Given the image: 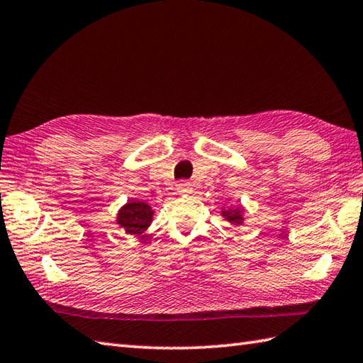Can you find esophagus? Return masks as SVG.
Masks as SVG:
<instances>
[{
    "label": "esophagus",
    "mask_w": 363,
    "mask_h": 363,
    "mask_svg": "<svg viewBox=\"0 0 363 363\" xmlns=\"http://www.w3.org/2000/svg\"><path fill=\"white\" fill-rule=\"evenodd\" d=\"M176 190H177V194H181V195H189V194H191V184L190 182H187V181H181V182H177L176 184Z\"/></svg>",
    "instance_id": "esophagus-1"
}]
</instances>
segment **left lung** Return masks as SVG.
Segmentation results:
<instances>
[{
  "instance_id": "8db88e82",
  "label": "left lung",
  "mask_w": 363,
  "mask_h": 363,
  "mask_svg": "<svg viewBox=\"0 0 363 363\" xmlns=\"http://www.w3.org/2000/svg\"><path fill=\"white\" fill-rule=\"evenodd\" d=\"M221 215L230 223V225L238 226V225H242V223H243V207H240V206L223 209Z\"/></svg>"
}]
</instances>
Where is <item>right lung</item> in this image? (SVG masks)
<instances>
[{
    "label": "right lung",
    "mask_w": 363,
    "mask_h": 363,
    "mask_svg": "<svg viewBox=\"0 0 363 363\" xmlns=\"http://www.w3.org/2000/svg\"><path fill=\"white\" fill-rule=\"evenodd\" d=\"M154 211L143 201H128L117 215V225L129 235H140L150 228Z\"/></svg>",
    "instance_id": "right-lung-1"
}]
</instances>
